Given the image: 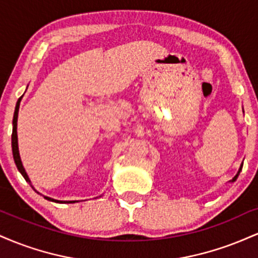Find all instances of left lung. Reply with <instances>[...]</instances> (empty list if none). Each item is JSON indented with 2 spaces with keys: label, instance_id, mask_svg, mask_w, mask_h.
<instances>
[{
  "label": "left lung",
  "instance_id": "obj_1",
  "mask_svg": "<svg viewBox=\"0 0 258 258\" xmlns=\"http://www.w3.org/2000/svg\"><path fill=\"white\" fill-rule=\"evenodd\" d=\"M241 168H242V165L240 166V168H239V171H238V173L235 174V177H234V178L232 179V182H234V180H235L236 178H238V176H239V173H240V171H241Z\"/></svg>",
  "mask_w": 258,
  "mask_h": 258
}]
</instances>
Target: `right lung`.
Wrapping results in <instances>:
<instances>
[{
    "label": "right lung",
    "instance_id": "obj_1",
    "mask_svg": "<svg viewBox=\"0 0 258 258\" xmlns=\"http://www.w3.org/2000/svg\"><path fill=\"white\" fill-rule=\"evenodd\" d=\"M20 99L18 100L17 103V106H16V111H14V116H13V132H12V152H13V159H14V162H16L17 165V168L19 170V172L23 174V177H24L25 180L28 183H30L31 185V182L30 179H29V176L28 173L25 172V168L23 166L22 164V160H20V155H19V149H18V136H17V121H18V111H19V103H20ZM32 186V185H31ZM44 199L49 200V201H54V203H59V204H73V203H78L76 200H73V201H61V200H55V199H52V198H48V197H43Z\"/></svg>",
    "mask_w": 258,
    "mask_h": 258
}]
</instances>
